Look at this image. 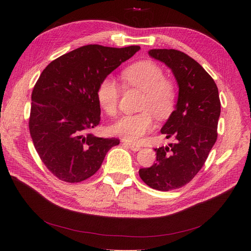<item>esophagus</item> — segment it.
I'll return each instance as SVG.
<instances>
[{
	"label": "esophagus",
	"instance_id": "1",
	"mask_svg": "<svg viewBox=\"0 0 251 251\" xmlns=\"http://www.w3.org/2000/svg\"><path fill=\"white\" fill-rule=\"evenodd\" d=\"M124 144H126V146H127L133 151H139V150L141 149V147L139 146V144H136V143H131V142L124 141Z\"/></svg>",
	"mask_w": 251,
	"mask_h": 251
}]
</instances>
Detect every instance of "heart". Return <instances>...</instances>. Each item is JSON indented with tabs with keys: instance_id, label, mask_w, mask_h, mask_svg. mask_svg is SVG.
<instances>
[{
	"instance_id": "1",
	"label": "heart",
	"mask_w": 251,
	"mask_h": 251,
	"mask_svg": "<svg viewBox=\"0 0 251 251\" xmlns=\"http://www.w3.org/2000/svg\"><path fill=\"white\" fill-rule=\"evenodd\" d=\"M121 78L128 87L143 92L139 104L140 113L121 117L111 126V131L126 141H138L154 128V115L164 119L172 113L177 98L173 80L164 77L162 68L151 60L132 64L121 72ZM119 87L112 77L102 79L97 88V100L110 116H115L119 100Z\"/></svg>"
}]
</instances>
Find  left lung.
Wrapping results in <instances>:
<instances>
[{"instance_id":"obj_1","label":"left lung","mask_w":251,"mask_h":251,"mask_svg":"<svg viewBox=\"0 0 251 251\" xmlns=\"http://www.w3.org/2000/svg\"><path fill=\"white\" fill-rule=\"evenodd\" d=\"M149 55L170 68L179 93L161 128L175 143L155 149L156 163L140 169L139 176L150 187L168 192L187 184L206 161L218 137L221 102L215 80L191 56L175 49H151Z\"/></svg>"}]
</instances>
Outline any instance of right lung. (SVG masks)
<instances>
[{
  "instance_id": "right-lung-1",
  "label": "right lung",
  "mask_w": 251,
  "mask_h": 251,
  "mask_svg": "<svg viewBox=\"0 0 251 251\" xmlns=\"http://www.w3.org/2000/svg\"><path fill=\"white\" fill-rule=\"evenodd\" d=\"M139 49L88 45L54 59L40 75L29 130L42 161L59 180L75 183L93 176L108 151L119 144L89 132L100 123L96 92L100 82Z\"/></svg>"
}]
</instances>
